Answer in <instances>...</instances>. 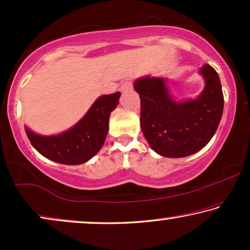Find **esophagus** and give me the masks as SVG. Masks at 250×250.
Here are the masks:
<instances>
[{"mask_svg": "<svg viewBox=\"0 0 250 250\" xmlns=\"http://www.w3.org/2000/svg\"><path fill=\"white\" fill-rule=\"evenodd\" d=\"M132 87H133L132 81L126 80L121 84V87H119V90H121V91H128V90H132Z\"/></svg>", "mask_w": 250, "mask_h": 250, "instance_id": "obj_1", "label": "esophagus"}]
</instances>
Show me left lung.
Here are the masks:
<instances>
[{
  "label": "left lung",
  "instance_id": "8db88e82",
  "mask_svg": "<svg viewBox=\"0 0 250 250\" xmlns=\"http://www.w3.org/2000/svg\"><path fill=\"white\" fill-rule=\"evenodd\" d=\"M206 82L194 100L177 102L169 95L164 78L143 77L134 90L141 100V128L157 153L181 158L204 148L216 132L223 114L224 98L220 77L209 64L200 68Z\"/></svg>",
  "mask_w": 250,
  "mask_h": 250
}]
</instances>
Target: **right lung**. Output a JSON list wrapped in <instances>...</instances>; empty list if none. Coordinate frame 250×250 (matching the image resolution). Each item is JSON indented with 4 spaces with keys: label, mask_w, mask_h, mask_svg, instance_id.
Listing matches in <instances>:
<instances>
[{
    "label": "right lung",
    "mask_w": 250,
    "mask_h": 250,
    "mask_svg": "<svg viewBox=\"0 0 250 250\" xmlns=\"http://www.w3.org/2000/svg\"><path fill=\"white\" fill-rule=\"evenodd\" d=\"M121 92L102 95L83 118L59 135L44 136L26 129L30 143L41 155L66 165L86 163L104 146L107 138L110 112L118 104Z\"/></svg>",
    "instance_id": "obj_1"
}]
</instances>
